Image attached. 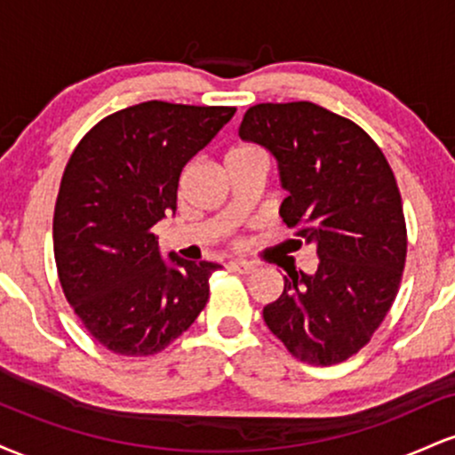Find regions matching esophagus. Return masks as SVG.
I'll return each mask as SVG.
<instances>
[{"mask_svg":"<svg viewBox=\"0 0 455 455\" xmlns=\"http://www.w3.org/2000/svg\"><path fill=\"white\" fill-rule=\"evenodd\" d=\"M228 267H231L233 271H237V274L248 275V274H252L254 269H257V265L248 263V260H231V263H228Z\"/></svg>","mask_w":455,"mask_h":455,"instance_id":"34e87169","label":"esophagus"}]
</instances>
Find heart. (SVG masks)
Wrapping results in <instances>:
<instances>
[{
	"mask_svg": "<svg viewBox=\"0 0 455 455\" xmlns=\"http://www.w3.org/2000/svg\"><path fill=\"white\" fill-rule=\"evenodd\" d=\"M259 148H254V145H235V148H231L227 151V156H224V162H233V160H239V158H245V156H252V154H259Z\"/></svg>",
	"mask_w": 455,
	"mask_h": 455,
	"instance_id": "b5f03b06",
	"label": "heart"
}]
</instances>
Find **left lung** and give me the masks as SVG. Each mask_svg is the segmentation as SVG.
I'll return each instance as SVG.
<instances>
[{"instance_id": "obj_1", "label": "left lung", "mask_w": 455, "mask_h": 455, "mask_svg": "<svg viewBox=\"0 0 455 455\" xmlns=\"http://www.w3.org/2000/svg\"><path fill=\"white\" fill-rule=\"evenodd\" d=\"M239 137L278 160L282 220L318 254L312 275H284L265 323L301 362L340 363L370 342L400 289L406 224L394 171L368 132L315 102L250 107Z\"/></svg>"}]
</instances>
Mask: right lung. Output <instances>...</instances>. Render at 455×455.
Instances as JSON below:
<instances>
[{"instance_id": "1", "label": "right lung", "mask_w": 455, "mask_h": 455, "mask_svg": "<svg viewBox=\"0 0 455 455\" xmlns=\"http://www.w3.org/2000/svg\"><path fill=\"white\" fill-rule=\"evenodd\" d=\"M233 115L235 107L140 102L104 117L72 151L53 216L57 274L108 351L160 353L210 299L220 265L164 260L154 224L175 213L181 171Z\"/></svg>"}]
</instances>
